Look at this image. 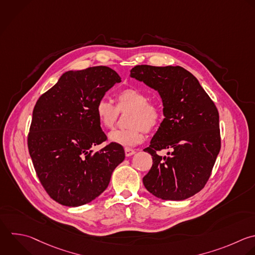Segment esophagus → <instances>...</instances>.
<instances>
[{
    "label": "esophagus",
    "instance_id": "34e87169",
    "mask_svg": "<svg viewBox=\"0 0 255 255\" xmlns=\"http://www.w3.org/2000/svg\"><path fill=\"white\" fill-rule=\"evenodd\" d=\"M125 152H126V155H127V156H130V155L134 154L135 150L132 149V148H129V147H126V148H125Z\"/></svg>",
    "mask_w": 255,
    "mask_h": 255
}]
</instances>
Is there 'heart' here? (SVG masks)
Returning a JSON list of instances; mask_svg holds the SVG:
<instances>
[{
    "label": "heart",
    "instance_id": "heart-1",
    "mask_svg": "<svg viewBox=\"0 0 255 255\" xmlns=\"http://www.w3.org/2000/svg\"><path fill=\"white\" fill-rule=\"evenodd\" d=\"M116 105L106 99L100 100L95 107V114L100 125L105 128H113L120 112L131 111L129 128L115 129L109 133V140L125 146L136 145L144 139L145 131L153 130L161 122L162 111L159 105L149 101V96L138 89L126 88L118 92Z\"/></svg>",
    "mask_w": 255,
    "mask_h": 255
}]
</instances>
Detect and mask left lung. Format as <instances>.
Instances as JSON below:
<instances>
[{"label": "left lung", "mask_w": 255, "mask_h": 255, "mask_svg": "<svg viewBox=\"0 0 255 255\" xmlns=\"http://www.w3.org/2000/svg\"><path fill=\"white\" fill-rule=\"evenodd\" d=\"M130 77L158 92L164 119L143 150L152 166L142 178L145 188L164 200H183L207 182L220 150L218 111L197 79L176 66H135ZM169 149L161 157L156 151Z\"/></svg>", "instance_id": "obj_1"}]
</instances>
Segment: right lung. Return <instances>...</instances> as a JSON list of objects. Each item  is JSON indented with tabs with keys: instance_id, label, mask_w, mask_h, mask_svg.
Returning a JSON list of instances; mask_svg holds the SVG:
<instances>
[{
	"instance_id": "1",
	"label": "right lung",
	"mask_w": 255,
	"mask_h": 255,
	"mask_svg": "<svg viewBox=\"0 0 255 255\" xmlns=\"http://www.w3.org/2000/svg\"><path fill=\"white\" fill-rule=\"evenodd\" d=\"M121 82L118 73L105 66L69 71L34 108L29 152L42 185L63 205L75 207L94 200L125 159L123 146L116 142L100 151L92 149L107 139L95 107Z\"/></svg>"
}]
</instances>
